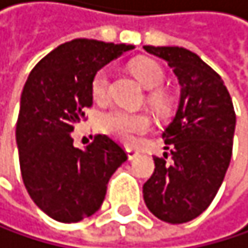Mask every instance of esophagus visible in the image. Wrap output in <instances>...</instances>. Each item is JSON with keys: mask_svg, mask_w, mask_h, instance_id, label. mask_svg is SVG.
I'll return each mask as SVG.
<instances>
[{"mask_svg": "<svg viewBox=\"0 0 248 248\" xmlns=\"http://www.w3.org/2000/svg\"><path fill=\"white\" fill-rule=\"evenodd\" d=\"M125 151H127L128 160H133V159H136V157L139 156V151H138V150H135V148H127Z\"/></svg>", "mask_w": 248, "mask_h": 248, "instance_id": "obj_1", "label": "esophagus"}]
</instances>
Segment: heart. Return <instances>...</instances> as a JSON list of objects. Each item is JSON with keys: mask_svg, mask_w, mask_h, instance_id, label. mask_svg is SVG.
<instances>
[{"mask_svg": "<svg viewBox=\"0 0 248 248\" xmlns=\"http://www.w3.org/2000/svg\"><path fill=\"white\" fill-rule=\"evenodd\" d=\"M130 69L135 77L144 84L147 89H151L148 93V101L157 110H167L170 106L168 93L162 89H157L165 78V72L157 62L142 57L135 60L130 65ZM110 76L106 68L98 69L91 80V93L97 103H104L109 98ZM151 121L145 113L128 112L125 109H112L100 115L98 127L106 135H109L123 144L130 145L136 140L138 135H144L150 130Z\"/></svg>", "mask_w": 248, "mask_h": 248, "instance_id": "heart-1", "label": "heart"}]
</instances>
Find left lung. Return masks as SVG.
Returning a JSON list of instances; mask_svg holds the SVG:
<instances>
[{"label": "left lung", "mask_w": 248, "mask_h": 248, "mask_svg": "<svg viewBox=\"0 0 248 248\" xmlns=\"http://www.w3.org/2000/svg\"><path fill=\"white\" fill-rule=\"evenodd\" d=\"M144 49L168 62L182 88L176 116L162 133L168 153L155 156L144 202L162 221L188 223L207 209L224 180L236 124L233 103L221 77L195 53L182 46Z\"/></svg>", "instance_id": "left-lung-1"}]
</instances>
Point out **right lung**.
Instances as JSON below:
<instances>
[{"label":"right lung","mask_w":248,"mask_h":248,"mask_svg":"<svg viewBox=\"0 0 248 248\" xmlns=\"http://www.w3.org/2000/svg\"><path fill=\"white\" fill-rule=\"evenodd\" d=\"M135 46L74 39L54 48L30 72L21 95L16 144L31 200L60 223H77L100 209L112 174L127 160L106 135L80 150L71 132L92 106L93 74Z\"/></svg>","instance_id":"1"}]
</instances>
